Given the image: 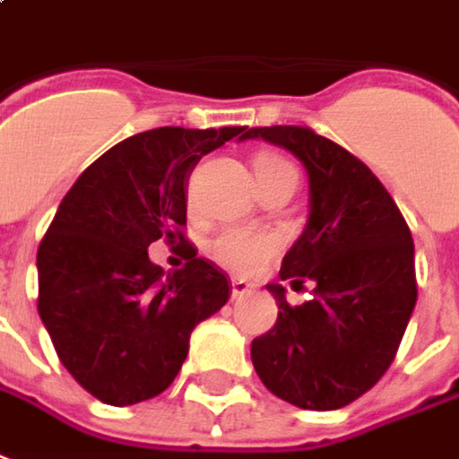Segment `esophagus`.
I'll return each mask as SVG.
<instances>
[{
  "instance_id": "obj_1",
  "label": "esophagus",
  "mask_w": 459,
  "mask_h": 459,
  "mask_svg": "<svg viewBox=\"0 0 459 459\" xmlns=\"http://www.w3.org/2000/svg\"><path fill=\"white\" fill-rule=\"evenodd\" d=\"M252 284L245 281V279H232V299H242L247 294H252Z\"/></svg>"
}]
</instances>
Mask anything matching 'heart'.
Segmentation results:
<instances>
[{"mask_svg":"<svg viewBox=\"0 0 459 459\" xmlns=\"http://www.w3.org/2000/svg\"><path fill=\"white\" fill-rule=\"evenodd\" d=\"M276 165H287L281 158L262 155L256 160L255 170L262 168H276ZM276 252V239L266 232L256 230H245V227H232L224 230L210 242V255L220 266L235 272V274H249L264 264L266 259H272Z\"/></svg>","mask_w":459,"mask_h":459,"instance_id":"obj_1","label":"heart"}]
</instances>
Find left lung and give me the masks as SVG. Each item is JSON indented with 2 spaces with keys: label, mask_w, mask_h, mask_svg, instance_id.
Wrapping results in <instances>:
<instances>
[{
  "label": "left lung",
  "mask_w": 459,
  "mask_h": 459,
  "mask_svg": "<svg viewBox=\"0 0 459 459\" xmlns=\"http://www.w3.org/2000/svg\"><path fill=\"white\" fill-rule=\"evenodd\" d=\"M301 160L308 220L281 262V281H314V297L276 299L274 328L252 341V363L276 398L304 411H339L388 370L415 308V247L388 190L363 162L301 126L252 128Z\"/></svg>",
  "instance_id": "8db88e82"
}]
</instances>
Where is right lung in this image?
<instances>
[{
  "label": "right lung",
  "instance_id": "obj_1",
  "mask_svg": "<svg viewBox=\"0 0 459 459\" xmlns=\"http://www.w3.org/2000/svg\"><path fill=\"white\" fill-rule=\"evenodd\" d=\"M249 128H155L103 152L61 200L37 255L39 316L64 368L106 405L160 395L183 368L193 328L230 299L217 264L178 272L148 247L185 242L187 180L203 155Z\"/></svg>",
  "mask_w": 459,
  "mask_h": 459
}]
</instances>
